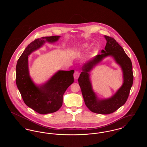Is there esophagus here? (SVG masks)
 <instances>
[{"label":"esophagus","instance_id":"obj_1","mask_svg":"<svg viewBox=\"0 0 147 147\" xmlns=\"http://www.w3.org/2000/svg\"><path fill=\"white\" fill-rule=\"evenodd\" d=\"M79 75H80V73L78 71H76L74 73V78L75 79H78V78L79 77Z\"/></svg>","mask_w":147,"mask_h":147}]
</instances>
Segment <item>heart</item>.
<instances>
[{
	"label": "heart",
	"mask_w": 147,
	"mask_h": 147,
	"mask_svg": "<svg viewBox=\"0 0 147 147\" xmlns=\"http://www.w3.org/2000/svg\"><path fill=\"white\" fill-rule=\"evenodd\" d=\"M88 47V44L87 43H84L81 45L80 46L77 47V49L74 50L73 53V56L74 57L81 56L84 52V51Z\"/></svg>",
	"instance_id": "1"
}]
</instances>
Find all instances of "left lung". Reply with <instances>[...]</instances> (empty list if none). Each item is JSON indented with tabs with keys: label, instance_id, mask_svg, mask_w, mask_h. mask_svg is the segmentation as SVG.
Returning a JSON list of instances; mask_svg holds the SVG:
<instances>
[{
	"label": "left lung",
	"instance_id": "obj_1",
	"mask_svg": "<svg viewBox=\"0 0 147 147\" xmlns=\"http://www.w3.org/2000/svg\"><path fill=\"white\" fill-rule=\"evenodd\" d=\"M106 40L105 49L88 61L82 67L78 79L85 104L91 112L107 115L116 111L124 105L128 98L133 82L132 64L122 47L111 37L104 36ZM112 56L120 66L123 74V83L116 93L109 98H98L93 90L90 73L105 57Z\"/></svg>",
	"mask_w": 147,
	"mask_h": 147
}]
</instances>
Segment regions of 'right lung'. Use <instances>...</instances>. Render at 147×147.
Returning <instances> with one entry per match:
<instances>
[{"instance_id":"add662e5","label":"right lung","mask_w":147,"mask_h":147,"mask_svg":"<svg viewBox=\"0 0 147 147\" xmlns=\"http://www.w3.org/2000/svg\"><path fill=\"white\" fill-rule=\"evenodd\" d=\"M61 36L43 37L31 42L20 57L16 67V83L22 98L30 108L45 115L58 111L62 106L63 96L74 82V70H58L47 81L35 84L30 76L28 57L46 42L53 43Z\"/></svg>"}]
</instances>
